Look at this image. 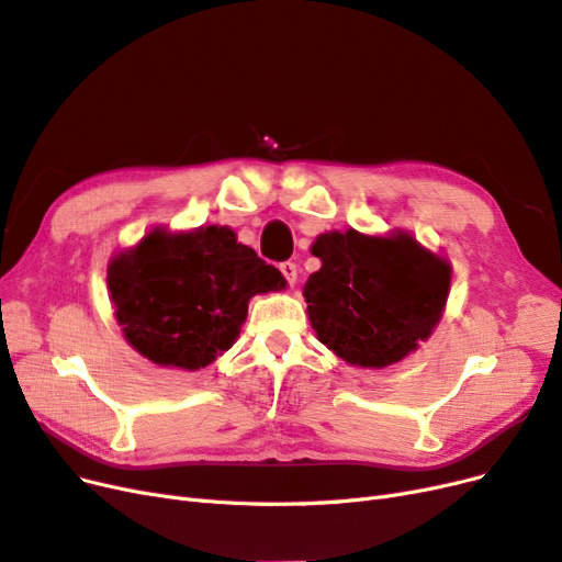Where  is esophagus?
Returning <instances> with one entry per match:
<instances>
[{
	"label": "esophagus",
	"mask_w": 562,
	"mask_h": 562,
	"mask_svg": "<svg viewBox=\"0 0 562 562\" xmlns=\"http://www.w3.org/2000/svg\"><path fill=\"white\" fill-rule=\"evenodd\" d=\"M280 273L284 276V280H286L289 286H294L296 276H299V268H296L294 261H282V263H280Z\"/></svg>",
	"instance_id": "34e87169"
}]
</instances>
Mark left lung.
I'll use <instances>...</instances> for the list:
<instances>
[{"instance_id":"obj_1","label":"left lung","mask_w":562,"mask_h":562,"mask_svg":"<svg viewBox=\"0 0 562 562\" xmlns=\"http://www.w3.org/2000/svg\"><path fill=\"white\" fill-rule=\"evenodd\" d=\"M313 255L322 268L303 289L307 315L324 346L350 364L390 367L441 319L450 266L411 235L324 233Z\"/></svg>"}]
</instances>
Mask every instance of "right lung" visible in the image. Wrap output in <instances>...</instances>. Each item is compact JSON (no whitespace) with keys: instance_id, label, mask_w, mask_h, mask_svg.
Masks as SVG:
<instances>
[{"instance_id":"obj_1","label":"right lung","mask_w":562,"mask_h":562,"mask_svg":"<svg viewBox=\"0 0 562 562\" xmlns=\"http://www.w3.org/2000/svg\"><path fill=\"white\" fill-rule=\"evenodd\" d=\"M116 319L131 346L162 367L203 369L226 352L255 294L284 286L276 266L226 226L151 231L119 255L110 276Z\"/></svg>"}]
</instances>
